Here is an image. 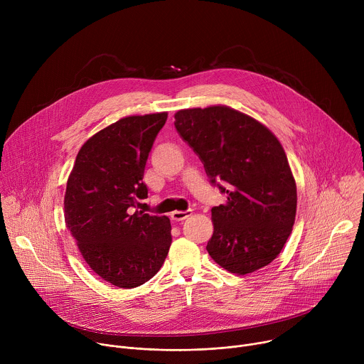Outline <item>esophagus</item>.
Here are the masks:
<instances>
[{"instance_id": "1", "label": "esophagus", "mask_w": 364, "mask_h": 364, "mask_svg": "<svg viewBox=\"0 0 364 364\" xmlns=\"http://www.w3.org/2000/svg\"><path fill=\"white\" fill-rule=\"evenodd\" d=\"M188 216H191V210H186V212H180V210H176L171 213V219L176 220V222H181V220H186Z\"/></svg>"}]
</instances>
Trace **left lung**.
I'll return each mask as SVG.
<instances>
[{
  "label": "left lung",
  "instance_id": "8db88e82",
  "mask_svg": "<svg viewBox=\"0 0 364 364\" xmlns=\"http://www.w3.org/2000/svg\"><path fill=\"white\" fill-rule=\"evenodd\" d=\"M176 129L193 148L212 183L228 194L212 209L205 249L237 275L269 265L287 243L296 215V184L275 134L226 105L181 109Z\"/></svg>",
  "mask_w": 364,
  "mask_h": 364
}]
</instances>
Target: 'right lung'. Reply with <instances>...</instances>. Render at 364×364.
I'll list each match as a JSON object with an SVG mask.
<instances>
[{"label":"right lung","instance_id":"1","mask_svg":"<svg viewBox=\"0 0 364 364\" xmlns=\"http://www.w3.org/2000/svg\"><path fill=\"white\" fill-rule=\"evenodd\" d=\"M167 112L131 115L92 135L77 152L65 193V220L89 268L135 288L163 267L171 246L167 216L138 212L148 154Z\"/></svg>","mask_w":364,"mask_h":364}]
</instances>
